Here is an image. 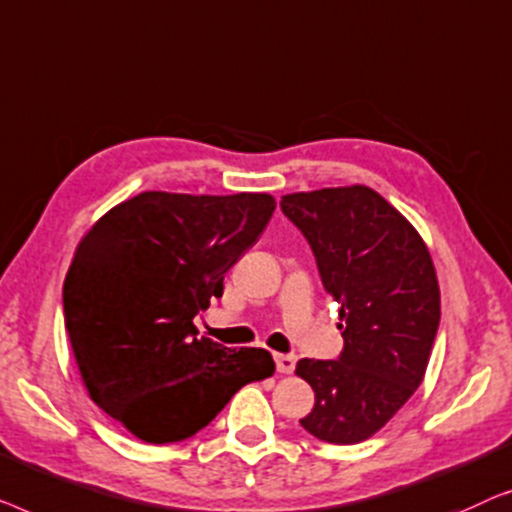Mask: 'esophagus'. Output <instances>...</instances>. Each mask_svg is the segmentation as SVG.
Masks as SVG:
<instances>
[{"label":"esophagus","mask_w":512,"mask_h":512,"mask_svg":"<svg viewBox=\"0 0 512 512\" xmlns=\"http://www.w3.org/2000/svg\"><path fill=\"white\" fill-rule=\"evenodd\" d=\"M276 359V369H278V373H292L294 371V364H297V357L294 355H276L273 357Z\"/></svg>","instance_id":"obj_1"}]
</instances>
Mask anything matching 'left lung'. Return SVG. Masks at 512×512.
I'll use <instances>...</instances> for the list:
<instances>
[{
  "instance_id": "8db88e82",
  "label": "left lung",
  "mask_w": 512,
  "mask_h": 512,
  "mask_svg": "<svg viewBox=\"0 0 512 512\" xmlns=\"http://www.w3.org/2000/svg\"><path fill=\"white\" fill-rule=\"evenodd\" d=\"M280 208L311 246L343 325L338 359H301L315 392L301 422L325 443L366 441L420 387L441 320L436 269L417 229L366 185L294 192Z\"/></svg>"
}]
</instances>
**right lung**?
Instances as JSON below:
<instances>
[{"mask_svg":"<svg viewBox=\"0 0 512 512\" xmlns=\"http://www.w3.org/2000/svg\"><path fill=\"white\" fill-rule=\"evenodd\" d=\"M273 208L262 192H141L78 243L62 290L71 350L90 399L141 441H185L276 371L266 350L197 338L192 322Z\"/></svg>","mask_w":512,"mask_h":512,"instance_id":"add662e5","label":"right lung"}]
</instances>
